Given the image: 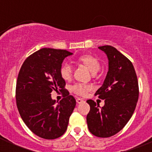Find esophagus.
Returning a JSON list of instances; mask_svg holds the SVG:
<instances>
[{"label":"esophagus","instance_id":"34e87169","mask_svg":"<svg viewBox=\"0 0 152 152\" xmlns=\"http://www.w3.org/2000/svg\"><path fill=\"white\" fill-rule=\"evenodd\" d=\"M76 102H77V103H81L84 102V100L81 99V98H77V99H76Z\"/></svg>","mask_w":152,"mask_h":152}]
</instances>
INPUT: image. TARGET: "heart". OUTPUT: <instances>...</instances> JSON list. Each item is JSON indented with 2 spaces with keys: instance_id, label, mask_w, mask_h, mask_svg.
<instances>
[{
  "instance_id": "1",
  "label": "heart",
  "mask_w": 152,
  "mask_h": 152,
  "mask_svg": "<svg viewBox=\"0 0 152 152\" xmlns=\"http://www.w3.org/2000/svg\"><path fill=\"white\" fill-rule=\"evenodd\" d=\"M77 61L79 62L84 64L85 66L88 67V69L95 74L100 70V61L96 59V58L91 55H84V56H80ZM60 75L61 77L64 80H68L71 78L72 75V64L68 62L63 63L62 65L60 68ZM90 89V87L87 84H81V83H77L75 84L72 87V91L75 94L80 96H84L87 93V91Z\"/></svg>"
}]
</instances>
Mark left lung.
<instances>
[{
    "label": "left lung",
    "instance_id": "obj_1",
    "mask_svg": "<svg viewBox=\"0 0 152 152\" xmlns=\"http://www.w3.org/2000/svg\"><path fill=\"white\" fill-rule=\"evenodd\" d=\"M98 48L107 55L109 68L95 95L105 104L100 107L94 100H87L91 107L87 123L93 135L107 138L119 132L132 116L139 99V84L133 64L126 56L111 45Z\"/></svg>",
    "mask_w": 152,
    "mask_h": 152
}]
</instances>
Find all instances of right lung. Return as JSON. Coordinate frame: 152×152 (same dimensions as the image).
Returning a JSON list of instances; mask_svg holds the SVG:
<instances>
[{"label":"right lung","instance_id":"add662e5","mask_svg":"<svg viewBox=\"0 0 152 152\" xmlns=\"http://www.w3.org/2000/svg\"><path fill=\"white\" fill-rule=\"evenodd\" d=\"M73 53L43 48L29 56L21 66L16 87V101L21 118L35 135L45 139L61 136L68 127L76 100L64 89L60 68ZM60 89L65 97L58 104L50 93Z\"/></svg>","mask_w":152,"mask_h":152}]
</instances>
